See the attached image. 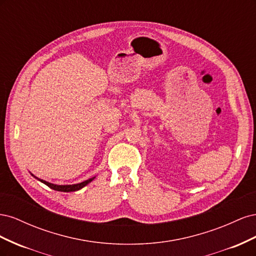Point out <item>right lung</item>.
Wrapping results in <instances>:
<instances>
[{"instance_id": "obj_1", "label": "right lung", "mask_w": 256, "mask_h": 256, "mask_svg": "<svg viewBox=\"0 0 256 256\" xmlns=\"http://www.w3.org/2000/svg\"><path fill=\"white\" fill-rule=\"evenodd\" d=\"M33 175V174H32ZM34 176V175H33ZM35 177V176H34ZM37 178V177H35ZM95 177H92L90 178V180H85V182H82L80 184H51V182H48L46 180H40V178H37L38 180L44 182V184H47L49 188L53 189V190H56V191H62V192H72V191H78L80 189H82L83 187H85L88 184H90L92 180H94Z\"/></svg>"}]
</instances>
